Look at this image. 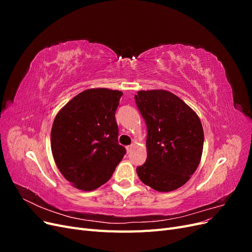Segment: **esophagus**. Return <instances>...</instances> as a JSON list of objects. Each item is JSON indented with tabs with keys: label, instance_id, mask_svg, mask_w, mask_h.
I'll return each instance as SVG.
<instances>
[{
	"label": "esophagus",
	"instance_id": "esophagus-1",
	"mask_svg": "<svg viewBox=\"0 0 252 252\" xmlns=\"http://www.w3.org/2000/svg\"><path fill=\"white\" fill-rule=\"evenodd\" d=\"M132 148H133V145H129V146H127V147H126V150H127L128 154L132 150Z\"/></svg>",
	"mask_w": 252,
	"mask_h": 252
}]
</instances>
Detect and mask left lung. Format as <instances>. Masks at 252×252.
Instances as JSON below:
<instances>
[{"mask_svg": "<svg viewBox=\"0 0 252 252\" xmlns=\"http://www.w3.org/2000/svg\"><path fill=\"white\" fill-rule=\"evenodd\" d=\"M134 98L147 126V158L136 173L157 191H172L189 181L201 162L200 118L170 91L140 90Z\"/></svg>", "mask_w": 252, "mask_h": 252, "instance_id": "1", "label": "left lung"}]
</instances>
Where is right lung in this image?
I'll list each match as a JSON object with an SVG mask.
<instances>
[{
    "label": "right lung",
    "mask_w": 252,
    "mask_h": 252,
    "mask_svg": "<svg viewBox=\"0 0 252 252\" xmlns=\"http://www.w3.org/2000/svg\"><path fill=\"white\" fill-rule=\"evenodd\" d=\"M123 93L91 88L61 109L51 128L56 165L71 185L91 191L107 182L126 149L119 145L117 108Z\"/></svg>",
    "instance_id": "add662e5"
}]
</instances>
